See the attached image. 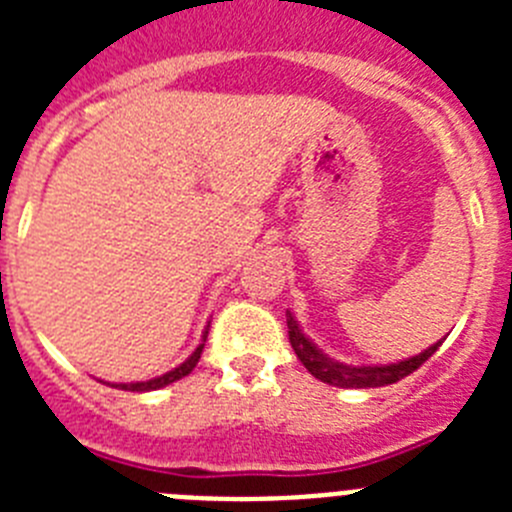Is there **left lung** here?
<instances>
[{"label":"left lung","mask_w":512,"mask_h":512,"mask_svg":"<svg viewBox=\"0 0 512 512\" xmlns=\"http://www.w3.org/2000/svg\"><path fill=\"white\" fill-rule=\"evenodd\" d=\"M287 325H289V343L295 348L297 359L305 364L307 372L312 374L315 379L325 384H333V387H356V390H366V387H384V384H395L400 379H405L408 374H413L415 369L425 364V361L431 359L433 354L438 351L441 341L433 343L428 351L423 354L413 356L408 361H400V364H390V366H346L338 364V361H330L328 356H323L318 348L312 346L305 336H302V330L297 328V323L292 320V315L287 312Z\"/></svg>","instance_id":"obj_1"}]
</instances>
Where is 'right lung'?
<instances>
[{"label":"right lung","instance_id":"right-lung-1","mask_svg":"<svg viewBox=\"0 0 512 512\" xmlns=\"http://www.w3.org/2000/svg\"><path fill=\"white\" fill-rule=\"evenodd\" d=\"M205 338H207V333H205ZM202 348H205V343H200V346H197V351H194L192 356H189L187 361H184L182 366H176L174 372H169V374H164V377H156V379H148V382H135V384H120L122 390H130V392H148V390H158V387H166V384H171V382H176V379H182V377H187L189 372H192L194 366H197V361H200V356H202Z\"/></svg>","mask_w":512,"mask_h":512}]
</instances>
